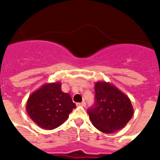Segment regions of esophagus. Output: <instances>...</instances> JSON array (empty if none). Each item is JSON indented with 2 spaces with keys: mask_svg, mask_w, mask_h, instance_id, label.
I'll return each instance as SVG.
<instances>
[{
  "mask_svg": "<svg viewBox=\"0 0 160 160\" xmlns=\"http://www.w3.org/2000/svg\"><path fill=\"white\" fill-rule=\"evenodd\" d=\"M76 105H78V106H83V107H85V105H86V104H85V101H82L81 103H77Z\"/></svg>",
  "mask_w": 160,
  "mask_h": 160,
  "instance_id": "esophagus-1",
  "label": "esophagus"
}]
</instances>
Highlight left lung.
<instances>
[{
	"mask_svg": "<svg viewBox=\"0 0 160 160\" xmlns=\"http://www.w3.org/2000/svg\"><path fill=\"white\" fill-rule=\"evenodd\" d=\"M95 105L88 109L93 125L105 134L123 129L134 114L129 98L113 84L105 81L95 83Z\"/></svg>",
	"mask_w": 160,
	"mask_h": 160,
	"instance_id": "obj_1",
	"label": "left lung"
}]
</instances>
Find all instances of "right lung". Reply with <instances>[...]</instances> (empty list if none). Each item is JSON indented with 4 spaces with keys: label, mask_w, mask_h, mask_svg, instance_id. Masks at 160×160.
Here are the masks:
<instances>
[{
    "label": "right lung",
    "mask_w": 160,
    "mask_h": 160,
    "mask_svg": "<svg viewBox=\"0 0 160 160\" xmlns=\"http://www.w3.org/2000/svg\"><path fill=\"white\" fill-rule=\"evenodd\" d=\"M75 107L70 95L61 90V84L55 82L46 83L34 91L29 96L26 109L39 127L54 129L68 119Z\"/></svg>",
    "instance_id": "obj_1"
}]
</instances>
